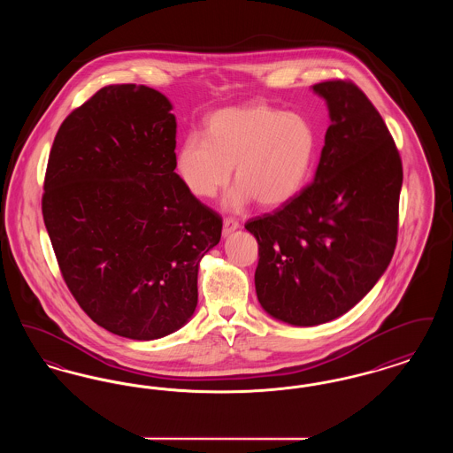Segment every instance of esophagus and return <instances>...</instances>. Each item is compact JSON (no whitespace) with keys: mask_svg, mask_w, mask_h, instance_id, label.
Returning <instances> with one entry per match:
<instances>
[{"mask_svg":"<svg viewBox=\"0 0 453 453\" xmlns=\"http://www.w3.org/2000/svg\"><path fill=\"white\" fill-rule=\"evenodd\" d=\"M236 229H239V222L236 219H231V217H226L224 219V227H222V234L224 236H229L231 233H234Z\"/></svg>","mask_w":453,"mask_h":453,"instance_id":"34e87169","label":"esophagus"}]
</instances>
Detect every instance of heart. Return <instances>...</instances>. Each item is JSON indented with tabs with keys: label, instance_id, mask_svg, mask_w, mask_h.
I'll return each instance as SVG.
<instances>
[{
	"label": "heart",
	"instance_id": "1",
	"mask_svg": "<svg viewBox=\"0 0 453 453\" xmlns=\"http://www.w3.org/2000/svg\"><path fill=\"white\" fill-rule=\"evenodd\" d=\"M316 154L318 132L307 117L255 102L212 113L205 137L194 132L181 141L174 170L190 194L211 198L227 185L234 166L227 209L255 198L263 207H280L303 188Z\"/></svg>",
	"mask_w": 453,
	"mask_h": 453
}]
</instances>
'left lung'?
<instances>
[{
    "label": "left lung",
    "instance_id": "obj_1",
    "mask_svg": "<svg viewBox=\"0 0 453 453\" xmlns=\"http://www.w3.org/2000/svg\"><path fill=\"white\" fill-rule=\"evenodd\" d=\"M312 91L331 119L314 181L244 226L258 241L259 303L292 326L343 316L384 275L397 242L403 187L401 156L365 93L345 80Z\"/></svg>",
    "mask_w": 453,
    "mask_h": 453
}]
</instances>
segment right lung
<instances>
[{
    "label": "right lung",
    "instance_id": "add662e5",
    "mask_svg": "<svg viewBox=\"0 0 453 453\" xmlns=\"http://www.w3.org/2000/svg\"><path fill=\"white\" fill-rule=\"evenodd\" d=\"M170 100L110 85L65 117L49 154L42 214L63 279L110 333L150 342L190 321L198 265L222 219L174 173Z\"/></svg>",
    "mask_w": 453,
    "mask_h": 453
}]
</instances>
